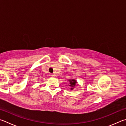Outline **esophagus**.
<instances>
[{"instance_id":"esophagus-1","label":"esophagus","mask_w":126,"mask_h":126,"mask_svg":"<svg viewBox=\"0 0 126 126\" xmlns=\"http://www.w3.org/2000/svg\"><path fill=\"white\" fill-rule=\"evenodd\" d=\"M50 77H51V78H54V77L55 76L54 75V74H50Z\"/></svg>"}]
</instances>
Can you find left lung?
Here are the masks:
<instances>
[{
  "instance_id": "obj_1",
  "label": "left lung",
  "mask_w": 126,
  "mask_h": 126,
  "mask_svg": "<svg viewBox=\"0 0 126 126\" xmlns=\"http://www.w3.org/2000/svg\"><path fill=\"white\" fill-rule=\"evenodd\" d=\"M69 86L70 87V90H73L74 88L75 87L76 85H78V82L75 79H69Z\"/></svg>"
}]
</instances>
